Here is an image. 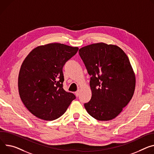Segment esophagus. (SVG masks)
<instances>
[{"mask_svg": "<svg viewBox=\"0 0 154 154\" xmlns=\"http://www.w3.org/2000/svg\"><path fill=\"white\" fill-rule=\"evenodd\" d=\"M75 95H76V96H79V94H80V91H79V90H78V91H77L75 93Z\"/></svg>", "mask_w": 154, "mask_h": 154, "instance_id": "1", "label": "esophagus"}]
</instances>
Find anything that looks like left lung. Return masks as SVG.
Returning a JSON list of instances; mask_svg holds the SVG:
<instances>
[{
	"label": "left lung",
	"mask_w": 154,
	"mask_h": 154,
	"mask_svg": "<svg viewBox=\"0 0 154 154\" xmlns=\"http://www.w3.org/2000/svg\"><path fill=\"white\" fill-rule=\"evenodd\" d=\"M80 57L91 76V98L84 106L95 119L116 118L133 96L135 74L126 53L118 46L96 43L81 48Z\"/></svg>",
	"instance_id": "left-lung-1"
}]
</instances>
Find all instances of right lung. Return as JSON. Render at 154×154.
<instances>
[{
	"label": "right lung",
	"instance_id": "obj_1",
	"mask_svg": "<svg viewBox=\"0 0 154 154\" xmlns=\"http://www.w3.org/2000/svg\"><path fill=\"white\" fill-rule=\"evenodd\" d=\"M79 48L51 43L33 49L23 62L18 75L20 98L31 113L38 119L60 117L75 99L63 88V67Z\"/></svg>",
	"mask_w": 154,
	"mask_h": 154
}]
</instances>
